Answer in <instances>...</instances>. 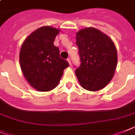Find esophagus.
I'll return each mask as SVG.
<instances>
[{"mask_svg": "<svg viewBox=\"0 0 135 135\" xmlns=\"http://www.w3.org/2000/svg\"><path fill=\"white\" fill-rule=\"evenodd\" d=\"M67 61H68V62L69 63V64H70V65H71V59H70V58H68Z\"/></svg>", "mask_w": 135, "mask_h": 135, "instance_id": "1", "label": "esophagus"}]
</instances>
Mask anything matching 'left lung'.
I'll return each instance as SVG.
<instances>
[{
    "mask_svg": "<svg viewBox=\"0 0 135 135\" xmlns=\"http://www.w3.org/2000/svg\"><path fill=\"white\" fill-rule=\"evenodd\" d=\"M80 65L76 76L86 90H101L110 83L117 63L115 45L108 35L100 30L87 27L76 34Z\"/></svg>",
    "mask_w": 135,
    "mask_h": 135,
    "instance_id": "1",
    "label": "left lung"
}]
</instances>
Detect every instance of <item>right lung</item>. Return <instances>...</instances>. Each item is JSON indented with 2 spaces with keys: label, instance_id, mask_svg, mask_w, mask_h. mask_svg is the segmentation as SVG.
<instances>
[{
  "label": "right lung",
  "instance_id": "1",
  "mask_svg": "<svg viewBox=\"0 0 135 135\" xmlns=\"http://www.w3.org/2000/svg\"><path fill=\"white\" fill-rule=\"evenodd\" d=\"M60 30L41 26L25 39L20 52L22 72L28 83L39 91H49L58 85L63 70L69 66L60 57L58 47L54 46Z\"/></svg>",
  "mask_w": 135,
  "mask_h": 135
}]
</instances>
